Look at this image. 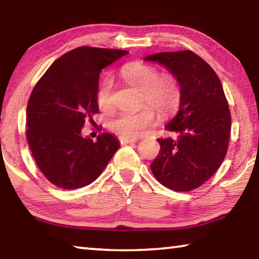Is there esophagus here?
<instances>
[{"mask_svg": "<svg viewBox=\"0 0 259 259\" xmlns=\"http://www.w3.org/2000/svg\"><path fill=\"white\" fill-rule=\"evenodd\" d=\"M121 144H131V143H136L137 142V138H128V137H120L119 138Z\"/></svg>", "mask_w": 259, "mask_h": 259, "instance_id": "34e87169", "label": "esophagus"}]
</instances>
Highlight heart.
<instances>
[{
	"mask_svg": "<svg viewBox=\"0 0 259 259\" xmlns=\"http://www.w3.org/2000/svg\"><path fill=\"white\" fill-rule=\"evenodd\" d=\"M121 76L130 85L142 91V104H147L162 117L176 112L182 99V88L172 73L160 74L159 68L142 61H133L121 69ZM98 107L104 112L113 108V80L106 77L96 93ZM151 108V109H152ZM150 107L137 112H121L108 121V128L121 137L136 138L155 124V113Z\"/></svg>",
	"mask_w": 259,
	"mask_h": 259,
	"instance_id": "obj_1",
	"label": "heart"
}]
</instances>
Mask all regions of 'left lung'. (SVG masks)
<instances>
[{
  "mask_svg": "<svg viewBox=\"0 0 259 259\" xmlns=\"http://www.w3.org/2000/svg\"><path fill=\"white\" fill-rule=\"evenodd\" d=\"M145 59L165 66L182 88L179 111L165 125L177 138L157 139L161 148L152 172L172 191L195 190L217 171L229 147L231 112L221 80L191 50L159 52Z\"/></svg>",
  "mask_w": 259,
  "mask_h": 259,
  "instance_id": "8db88e82",
  "label": "left lung"
}]
</instances>
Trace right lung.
Segmentation results:
<instances>
[{
    "mask_svg": "<svg viewBox=\"0 0 259 259\" xmlns=\"http://www.w3.org/2000/svg\"><path fill=\"white\" fill-rule=\"evenodd\" d=\"M126 54L76 48L55 60L35 84L26 109V138L38 169L54 185L64 190L89 185L119 150L113 135L103 133L93 142L81 131L98 113L100 71Z\"/></svg>",
    "mask_w": 259,
    "mask_h": 259,
    "instance_id": "add662e5",
    "label": "right lung"
}]
</instances>
